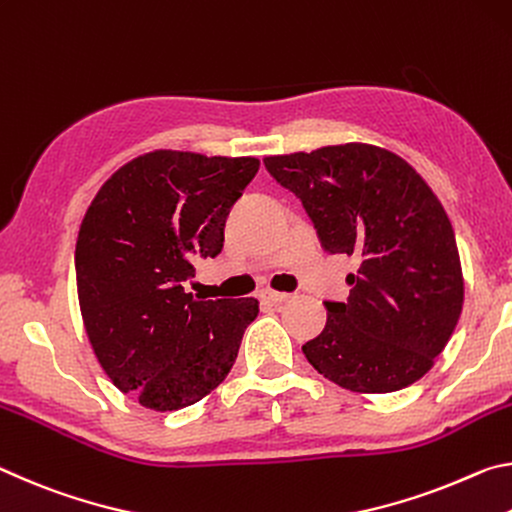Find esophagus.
<instances>
[{"mask_svg":"<svg viewBox=\"0 0 512 512\" xmlns=\"http://www.w3.org/2000/svg\"><path fill=\"white\" fill-rule=\"evenodd\" d=\"M261 299H263V301H270V304H283V301H288V299H290V295H288V292L263 290V292H261Z\"/></svg>","mask_w":512,"mask_h":512,"instance_id":"34e87169","label":"esophagus"}]
</instances>
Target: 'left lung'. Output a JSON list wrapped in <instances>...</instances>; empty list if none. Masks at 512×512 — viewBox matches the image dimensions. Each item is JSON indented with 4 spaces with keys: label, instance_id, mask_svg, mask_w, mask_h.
Instances as JSON below:
<instances>
[{
    "label": "left lung",
    "instance_id": "8db88e82",
    "mask_svg": "<svg viewBox=\"0 0 512 512\" xmlns=\"http://www.w3.org/2000/svg\"><path fill=\"white\" fill-rule=\"evenodd\" d=\"M299 197L324 251L358 261L347 301H324L326 326L301 351L351 392L383 395L431 370L463 311V270L440 199L404 158L347 142L267 156Z\"/></svg>",
    "mask_w": 512,
    "mask_h": 512
}]
</instances>
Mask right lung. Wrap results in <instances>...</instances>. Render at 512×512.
<instances>
[{
    "label": "right lung",
    "instance_id": "add662e5",
    "mask_svg": "<svg viewBox=\"0 0 512 512\" xmlns=\"http://www.w3.org/2000/svg\"><path fill=\"white\" fill-rule=\"evenodd\" d=\"M258 158L156 149L122 165L83 217L74 267L83 324L117 390L152 410L204 399L236 363L258 301L195 299L199 258L224 247Z\"/></svg>",
    "mask_w": 512,
    "mask_h": 512
}]
</instances>
